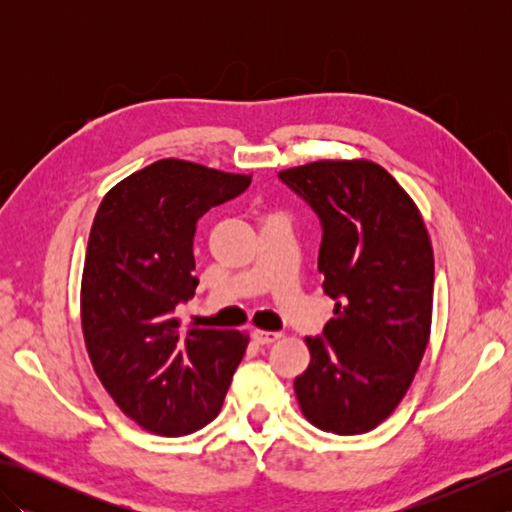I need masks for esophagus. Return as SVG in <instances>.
Wrapping results in <instances>:
<instances>
[{
    "mask_svg": "<svg viewBox=\"0 0 512 512\" xmlns=\"http://www.w3.org/2000/svg\"><path fill=\"white\" fill-rule=\"evenodd\" d=\"M281 339V332H270V330H253V341L259 345H270Z\"/></svg>",
    "mask_w": 512,
    "mask_h": 512,
    "instance_id": "obj_1",
    "label": "esophagus"
}]
</instances>
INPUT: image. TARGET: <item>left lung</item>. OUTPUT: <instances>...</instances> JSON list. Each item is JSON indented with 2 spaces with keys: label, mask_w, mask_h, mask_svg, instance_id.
<instances>
[{
  "label": "left lung",
  "mask_w": 512,
  "mask_h": 512,
  "mask_svg": "<svg viewBox=\"0 0 512 512\" xmlns=\"http://www.w3.org/2000/svg\"><path fill=\"white\" fill-rule=\"evenodd\" d=\"M323 224L319 273L336 299L310 365L295 378L301 413L321 431L376 429L405 398L431 336L433 248L411 195L365 158L279 171Z\"/></svg>",
  "instance_id": "left-lung-1"
}]
</instances>
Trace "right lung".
<instances>
[{"label": "right lung", "instance_id": "obj_1", "mask_svg": "<svg viewBox=\"0 0 512 512\" xmlns=\"http://www.w3.org/2000/svg\"><path fill=\"white\" fill-rule=\"evenodd\" d=\"M248 184L165 158L114 184L96 211L81 277L85 350L118 409L156 436L209 424L246 354V332H180L173 312L198 286L195 222Z\"/></svg>", "mask_w": 512, "mask_h": 512}]
</instances>
